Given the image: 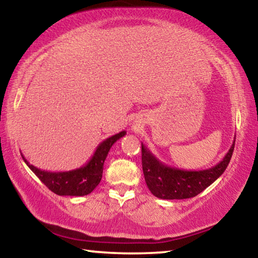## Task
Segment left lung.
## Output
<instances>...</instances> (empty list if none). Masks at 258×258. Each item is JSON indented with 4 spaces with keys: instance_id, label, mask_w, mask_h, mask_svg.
Masks as SVG:
<instances>
[{
    "instance_id": "obj_1",
    "label": "left lung",
    "mask_w": 258,
    "mask_h": 258,
    "mask_svg": "<svg viewBox=\"0 0 258 258\" xmlns=\"http://www.w3.org/2000/svg\"><path fill=\"white\" fill-rule=\"evenodd\" d=\"M234 142L235 139L220 163L203 171H184L165 165L141 143L142 169L150 192L157 198L168 200L196 197L224 173L232 157Z\"/></svg>"
}]
</instances>
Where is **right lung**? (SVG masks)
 Here are the masks:
<instances>
[{"label": "right lung", "mask_w": 258, "mask_h": 258, "mask_svg": "<svg viewBox=\"0 0 258 258\" xmlns=\"http://www.w3.org/2000/svg\"><path fill=\"white\" fill-rule=\"evenodd\" d=\"M125 134V131H121L118 134L106 139L98 146L93 156L84 166L67 172L43 171V169L29 164L24 155H21V157L35 175L55 195L76 196V197L77 196H86L91 194L101 181L103 164L110 148L117 140L123 138Z\"/></svg>", "instance_id": "1"}]
</instances>
